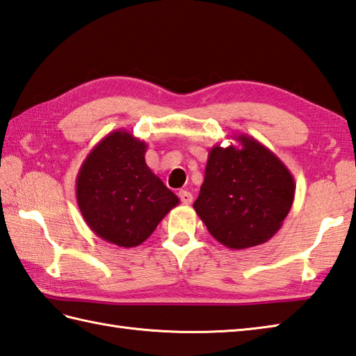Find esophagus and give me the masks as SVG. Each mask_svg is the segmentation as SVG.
<instances>
[{
    "label": "esophagus",
    "mask_w": 356,
    "mask_h": 356,
    "mask_svg": "<svg viewBox=\"0 0 356 356\" xmlns=\"http://www.w3.org/2000/svg\"><path fill=\"white\" fill-rule=\"evenodd\" d=\"M178 195H179V200H181V202H183V204H191V202L193 201L192 193L188 191H179Z\"/></svg>",
    "instance_id": "34e87169"
}]
</instances>
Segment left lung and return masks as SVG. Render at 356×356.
Here are the masks:
<instances>
[{
	"mask_svg": "<svg viewBox=\"0 0 356 356\" xmlns=\"http://www.w3.org/2000/svg\"><path fill=\"white\" fill-rule=\"evenodd\" d=\"M238 143L209 150L204 183L195 212L216 241L249 249L277 234L295 198V181L286 164L264 144L239 134Z\"/></svg>",
	"mask_w": 356,
	"mask_h": 356,
	"instance_id": "8db88e82",
	"label": "left lung"
}]
</instances>
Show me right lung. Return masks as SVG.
Here are the masks:
<instances>
[{"label": "right lung", "mask_w": 356, "mask_h": 356, "mask_svg": "<svg viewBox=\"0 0 356 356\" xmlns=\"http://www.w3.org/2000/svg\"><path fill=\"white\" fill-rule=\"evenodd\" d=\"M147 144L127 130L104 136L79 168L76 201L93 234L120 248H136L154 234L178 197L146 164Z\"/></svg>", "instance_id": "add662e5"}]
</instances>
